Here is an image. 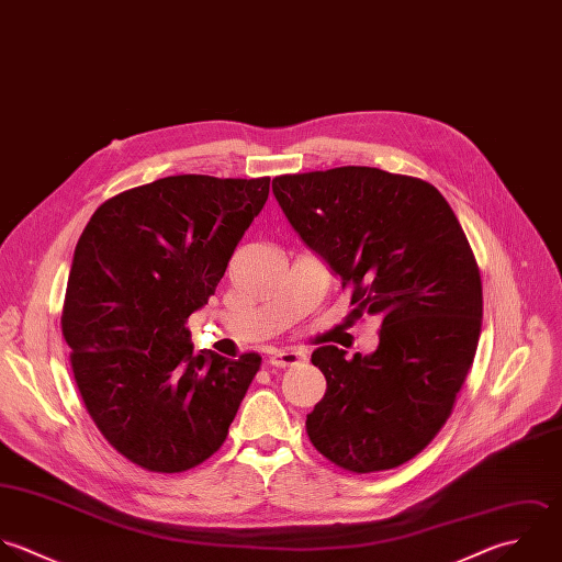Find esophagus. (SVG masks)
I'll use <instances>...</instances> for the list:
<instances>
[{
  "instance_id": "1",
  "label": "esophagus",
  "mask_w": 562,
  "mask_h": 562,
  "mask_svg": "<svg viewBox=\"0 0 562 562\" xmlns=\"http://www.w3.org/2000/svg\"><path fill=\"white\" fill-rule=\"evenodd\" d=\"M302 361H306V355L302 352V350H278V352H273L271 357H269V366H273V368H293V366H297V363H302Z\"/></svg>"
}]
</instances>
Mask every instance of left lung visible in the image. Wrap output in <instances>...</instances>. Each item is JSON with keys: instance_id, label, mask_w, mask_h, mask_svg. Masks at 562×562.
Returning <instances> with one entry per match:
<instances>
[{"instance_id": "8db88e82", "label": "left lung", "mask_w": 562, "mask_h": 562, "mask_svg": "<svg viewBox=\"0 0 562 562\" xmlns=\"http://www.w3.org/2000/svg\"><path fill=\"white\" fill-rule=\"evenodd\" d=\"M286 218L350 289L355 315H381L379 348L311 357L326 394L306 416L313 447L350 473L416 458L449 420L482 330V276L436 186L370 166L273 179Z\"/></svg>"}]
</instances>
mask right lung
I'll use <instances>...</instances> for the list:
<instances>
[{
	"label": "right lung",
	"instance_id": "1",
	"mask_svg": "<svg viewBox=\"0 0 562 562\" xmlns=\"http://www.w3.org/2000/svg\"><path fill=\"white\" fill-rule=\"evenodd\" d=\"M269 177L175 175L106 199L82 229L60 328L87 414L150 473L214 456L260 370L192 355L188 317L207 304L269 196Z\"/></svg>",
	"mask_w": 562,
	"mask_h": 562
}]
</instances>
